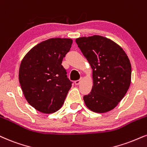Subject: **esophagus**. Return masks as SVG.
Masks as SVG:
<instances>
[{
    "label": "esophagus",
    "instance_id": "34e87169",
    "mask_svg": "<svg viewBox=\"0 0 147 147\" xmlns=\"http://www.w3.org/2000/svg\"><path fill=\"white\" fill-rule=\"evenodd\" d=\"M81 80H77V81H75V82H74V83H75V84L76 85V86H77V85H79V84H80V83H81Z\"/></svg>",
    "mask_w": 147,
    "mask_h": 147
}]
</instances>
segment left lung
<instances>
[{
    "label": "left lung",
    "mask_w": 147,
    "mask_h": 147,
    "mask_svg": "<svg viewBox=\"0 0 147 147\" xmlns=\"http://www.w3.org/2000/svg\"><path fill=\"white\" fill-rule=\"evenodd\" d=\"M75 41L92 69L93 86L90 93L84 96L85 104L94 112L111 111L130 86L128 56L116 42L100 35L81 37Z\"/></svg>",
    "instance_id": "left-lung-1"
}]
</instances>
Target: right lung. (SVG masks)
<instances>
[{
  "mask_svg": "<svg viewBox=\"0 0 147 147\" xmlns=\"http://www.w3.org/2000/svg\"><path fill=\"white\" fill-rule=\"evenodd\" d=\"M72 44V39H49L33 47L21 61L18 77L22 92L39 112L52 114L64 102L72 82L61 63Z\"/></svg>",
  "mask_w": 147,
  "mask_h": 147,
  "instance_id": "obj_1",
  "label": "right lung"
}]
</instances>
